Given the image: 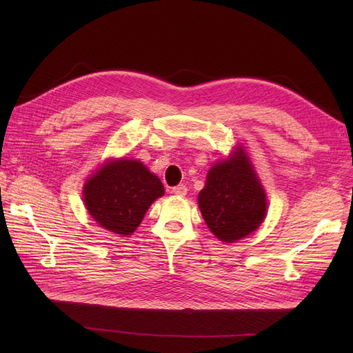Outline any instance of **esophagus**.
Listing matches in <instances>:
<instances>
[{
  "label": "esophagus",
  "mask_w": 353,
  "mask_h": 353,
  "mask_svg": "<svg viewBox=\"0 0 353 353\" xmlns=\"http://www.w3.org/2000/svg\"><path fill=\"white\" fill-rule=\"evenodd\" d=\"M172 193L175 194V196H185L187 194V185H184V184H179V185H176V187H174L172 188Z\"/></svg>",
  "instance_id": "obj_1"
}]
</instances>
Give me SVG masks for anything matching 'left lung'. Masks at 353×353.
<instances>
[{
  "mask_svg": "<svg viewBox=\"0 0 353 353\" xmlns=\"http://www.w3.org/2000/svg\"><path fill=\"white\" fill-rule=\"evenodd\" d=\"M197 201L206 225L221 241L234 243L261 227L266 194L243 147L209 169Z\"/></svg>",
  "mask_w": 353,
  "mask_h": 353,
  "instance_id": "left-lung-1",
  "label": "left lung"
}]
</instances>
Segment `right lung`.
<instances>
[{"instance_id": "right-lung-1", "label": "right lung", "mask_w": 353, "mask_h": 353, "mask_svg": "<svg viewBox=\"0 0 353 353\" xmlns=\"http://www.w3.org/2000/svg\"><path fill=\"white\" fill-rule=\"evenodd\" d=\"M165 194L163 184L141 162L109 160L83 185V201L104 230L131 236L152 203Z\"/></svg>"}]
</instances>
